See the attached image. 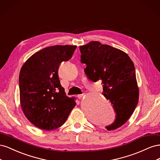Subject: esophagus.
Masks as SVG:
<instances>
[{
    "mask_svg": "<svg viewBox=\"0 0 160 160\" xmlns=\"http://www.w3.org/2000/svg\"><path fill=\"white\" fill-rule=\"evenodd\" d=\"M84 95H85L84 93H83V94H79V95H77V98H78V99H81Z\"/></svg>",
    "mask_w": 160,
    "mask_h": 160,
    "instance_id": "obj_1",
    "label": "esophagus"
}]
</instances>
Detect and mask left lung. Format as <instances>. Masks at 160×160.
<instances>
[{"mask_svg":"<svg viewBox=\"0 0 160 160\" xmlns=\"http://www.w3.org/2000/svg\"><path fill=\"white\" fill-rule=\"evenodd\" d=\"M81 61L91 81H101L103 95L116 113L115 122L105 128L113 130L123 125L132 115L139 99V89L133 61L118 49L91 41L79 47Z\"/></svg>","mask_w":160,"mask_h":160,"instance_id":"left-lung-1","label":"left lung"}]
</instances>
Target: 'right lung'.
I'll return each mask as SVG.
<instances>
[{
    "mask_svg": "<svg viewBox=\"0 0 160 160\" xmlns=\"http://www.w3.org/2000/svg\"><path fill=\"white\" fill-rule=\"evenodd\" d=\"M75 45H55L35 52L22 66L19 74L20 102L31 123L41 129L61 127L76 105L75 99L66 95L58 69L69 61Z\"/></svg>",
    "mask_w": 160,
    "mask_h": 160,
    "instance_id": "right-lung-1",
    "label": "right lung"
}]
</instances>
